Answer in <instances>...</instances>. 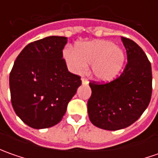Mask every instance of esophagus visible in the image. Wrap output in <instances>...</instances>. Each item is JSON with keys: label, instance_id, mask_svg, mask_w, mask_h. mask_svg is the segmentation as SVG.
I'll list each match as a JSON object with an SVG mask.
<instances>
[{"label": "esophagus", "instance_id": "1", "mask_svg": "<svg viewBox=\"0 0 158 158\" xmlns=\"http://www.w3.org/2000/svg\"><path fill=\"white\" fill-rule=\"evenodd\" d=\"M89 83L88 79H86V78H82V85H87Z\"/></svg>", "mask_w": 158, "mask_h": 158}]
</instances>
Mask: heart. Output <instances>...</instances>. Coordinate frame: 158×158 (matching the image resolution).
I'll return each instance as SVG.
<instances>
[{"mask_svg":"<svg viewBox=\"0 0 158 158\" xmlns=\"http://www.w3.org/2000/svg\"><path fill=\"white\" fill-rule=\"evenodd\" d=\"M66 63L71 72L81 74L91 64L90 73L97 81L109 82L120 74L126 62L124 50L108 40H93L81 43L63 52Z\"/></svg>","mask_w":158,"mask_h":158,"instance_id":"1","label":"heart"}]
</instances>
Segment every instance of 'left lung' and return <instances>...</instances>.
Returning a JSON list of instances; mask_svg holds the SVG:
<instances>
[{
	"label": "left lung",
	"mask_w": 158,
	"mask_h": 158,
	"mask_svg": "<svg viewBox=\"0 0 158 158\" xmlns=\"http://www.w3.org/2000/svg\"><path fill=\"white\" fill-rule=\"evenodd\" d=\"M127 64L117 79L106 84L89 83L88 114L91 123L105 130H119L141 117L152 93L151 64L133 40L121 37Z\"/></svg>",
	"instance_id": "1"
}]
</instances>
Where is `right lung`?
Instances as JSON below:
<instances>
[{
	"label": "right lung",
	"instance_id": "obj_1",
	"mask_svg": "<svg viewBox=\"0 0 158 158\" xmlns=\"http://www.w3.org/2000/svg\"><path fill=\"white\" fill-rule=\"evenodd\" d=\"M68 38L50 36L25 46L9 75L11 103L29 127L43 129L58 124L82 84L62 59Z\"/></svg>",
	"mask_w": 158,
	"mask_h": 158
}]
</instances>
